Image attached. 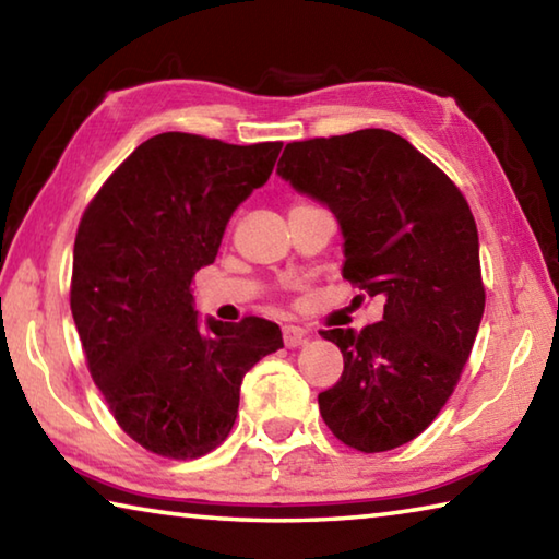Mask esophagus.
Wrapping results in <instances>:
<instances>
[{
	"label": "esophagus",
	"instance_id": "34e87169",
	"mask_svg": "<svg viewBox=\"0 0 559 559\" xmlns=\"http://www.w3.org/2000/svg\"><path fill=\"white\" fill-rule=\"evenodd\" d=\"M308 340V333L298 325H283V343L286 347H298Z\"/></svg>",
	"mask_w": 559,
	"mask_h": 559
}]
</instances>
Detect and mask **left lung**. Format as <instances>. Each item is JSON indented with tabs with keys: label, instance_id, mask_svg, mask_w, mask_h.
I'll list each match as a JSON object with an SVG mask.
<instances>
[{
	"label": "left lung",
	"instance_id": "obj_1",
	"mask_svg": "<svg viewBox=\"0 0 559 559\" xmlns=\"http://www.w3.org/2000/svg\"><path fill=\"white\" fill-rule=\"evenodd\" d=\"M276 173L335 214L343 276L384 300L380 323L359 333L320 330L345 362L318 394L320 414L357 451L402 447L449 402L484 318L468 202L431 159L380 128L288 143Z\"/></svg>",
	"mask_w": 559,
	"mask_h": 559
}]
</instances>
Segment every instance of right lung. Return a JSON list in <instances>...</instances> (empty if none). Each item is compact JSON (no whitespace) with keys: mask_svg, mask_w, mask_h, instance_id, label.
I'll use <instances>...</instances> for the list:
<instances>
[{"mask_svg":"<svg viewBox=\"0 0 559 559\" xmlns=\"http://www.w3.org/2000/svg\"><path fill=\"white\" fill-rule=\"evenodd\" d=\"M281 147L163 132L83 212L73 323L120 429L157 456L187 461L219 447L243 374L283 347L271 320L202 323L192 298L194 273L214 263L236 206L266 185Z\"/></svg>","mask_w":559,"mask_h":559,"instance_id":"obj_1","label":"right lung"}]
</instances>
